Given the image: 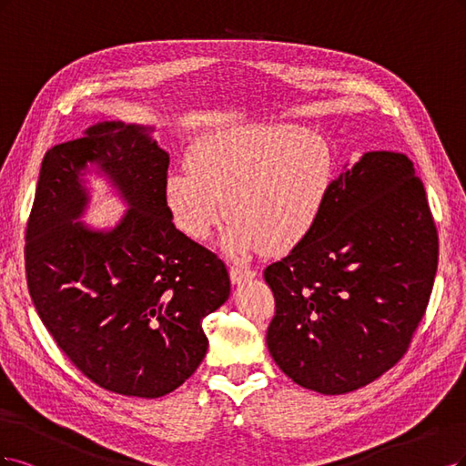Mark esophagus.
I'll use <instances>...</instances> for the list:
<instances>
[{
	"mask_svg": "<svg viewBox=\"0 0 466 466\" xmlns=\"http://www.w3.org/2000/svg\"><path fill=\"white\" fill-rule=\"evenodd\" d=\"M255 277V271L244 265H230V280L234 284H244Z\"/></svg>",
	"mask_w": 466,
	"mask_h": 466,
	"instance_id": "34e87169",
	"label": "esophagus"
}]
</instances>
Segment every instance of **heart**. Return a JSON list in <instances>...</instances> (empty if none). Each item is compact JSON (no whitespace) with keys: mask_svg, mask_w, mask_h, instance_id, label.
Listing matches in <instances>:
<instances>
[{"mask_svg":"<svg viewBox=\"0 0 466 466\" xmlns=\"http://www.w3.org/2000/svg\"><path fill=\"white\" fill-rule=\"evenodd\" d=\"M168 174L164 195L177 228L205 239L232 218L224 248L234 255H282L311 236L331 199L337 153L294 126H242L207 133ZM225 201L222 202L221 199Z\"/></svg>","mask_w":466,"mask_h":466,"instance_id":"obj_1","label":"heart"}]
</instances>
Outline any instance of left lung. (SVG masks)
<instances>
[{
    "instance_id": "obj_1",
    "label": "left lung",
    "mask_w": 466,
    "mask_h": 466,
    "mask_svg": "<svg viewBox=\"0 0 466 466\" xmlns=\"http://www.w3.org/2000/svg\"><path fill=\"white\" fill-rule=\"evenodd\" d=\"M438 230L407 155L366 153L342 170L306 242L268 265L267 347L311 391H356L407 354L438 271Z\"/></svg>"
}]
</instances>
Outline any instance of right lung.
<instances>
[{"label":"right lung","mask_w":466,"mask_h":466,"mask_svg":"<svg viewBox=\"0 0 466 466\" xmlns=\"http://www.w3.org/2000/svg\"><path fill=\"white\" fill-rule=\"evenodd\" d=\"M86 161H98L132 205L112 233L74 222ZM168 164L141 127L96 124L44 155L26 222V284L44 327L85 378L126 397L182 385L208 349L203 319L230 294L227 265L174 227Z\"/></svg>","instance_id":"obj_1"}]
</instances>
